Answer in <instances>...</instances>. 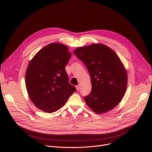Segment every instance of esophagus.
Segmentation results:
<instances>
[{
  "mask_svg": "<svg viewBox=\"0 0 152 152\" xmlns=\"http://www.w3.org/2000/svg\"><path fill=\"white\" fill-rule=\"evenodd\" d=\"M80 85H76V90L78 91V90H80Z\"/></svg>",
  "mask_w": 152,
  "mask_h": 152,
  "instance_id": "obj_1",
  "label": "esophagus"
}]
</instances>
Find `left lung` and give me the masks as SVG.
<instances>
[{"label":"left lung","instance_id":"8db88e82","mask_svg":"<svg viewBox=\"0 0 152 152\" xmlns=\"http://www.w3.org/2000/svg\"><path fill=\"white\" fill-rule=\"evenodd\" d=\"M74 53L91 77L92 90L84 97L86 104L99 114L113 110L121 102L127 83V72L119 57L103 44L80 47Z\"/></svg>","mask_w":152,"mask_h":152}]
</instances>
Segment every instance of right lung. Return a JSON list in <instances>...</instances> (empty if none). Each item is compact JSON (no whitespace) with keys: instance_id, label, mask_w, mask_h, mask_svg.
<instances>
[{"instance_id":"1","label":"right lung","mask_w":152,"mask_h":152,"mask_svg":"<svg viewBox=\"0 0 152 152\" xmlns=\"http://www.w3.org/2000/svg\"><path fill=\"white\" fill-rule=\"evenodd\" d=\"M71 55L67 46L54 42L41 49L30 61L26 87L31 100L39 110L54 113L76 91L65 70Z\"/></svg>"}]
</instances>
